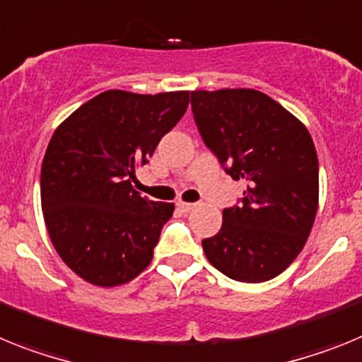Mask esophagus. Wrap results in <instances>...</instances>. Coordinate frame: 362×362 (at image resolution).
Listing matches in <instances>:
<instances>
[{"mask_svg":"<svg viewBox=\"0 0 362 362\" xmlns=\"http://www.w3.org/2000/svg\"><path fill=\"white\" fill-rule=\"evenodd\" d=\"M177 206L180 207V209H182V211H184V213H189L191 209H194V206H197V204H191V202H178Z\"/></svg>","mask_w":362,"mask_h":362,"instance_id":"34e87169","label":"esophagus"}]
</instances>
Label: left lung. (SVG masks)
Wrapping results in <instances>:
<instances>
[{
  "instance_id": "8db88e82",
  "label": "left lung",
  "mask_w": 362,
  "mask_h": 362,
  "mask_svg": "<svg viewBox=\"0 0 362 362\" xmlns=\"http://www.w3.org/2000/svg\"><path fill=\"white\" fill-rule=\"evenodd\" d=\"M191 111L204 144L233 180L247 184L222 228L204 238L207 260L238 282L284 272L312 231L319 202V160L300 122L253 89L194 90Z\"/></svg>"
}]
</instances>
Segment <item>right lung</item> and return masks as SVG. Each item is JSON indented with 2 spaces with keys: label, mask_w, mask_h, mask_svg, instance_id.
<instances>
[{
  "label": "right lung",
  "mask_w": 362,
  "mask_h": 362,
  "mask_svg": "<svg viewBox=\"0 0 362 362\" xmlns=\"http://www.w3.org/2000/svg\"><path fill=\"white\" fill-rule=\"evenodd\" d=\"M187 103L185 90H105L50 138L42 163L47 231L62 260L90 284H125L149 266L175 206L142 199L131 178Z\"/></svg>",
  "instance_id": "add662e5"
}]
</instances>
